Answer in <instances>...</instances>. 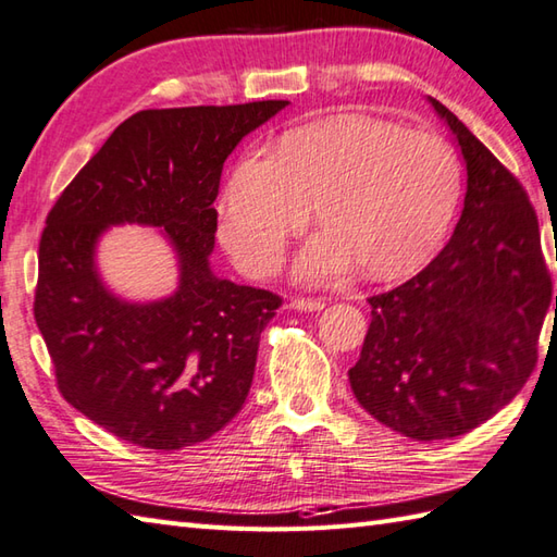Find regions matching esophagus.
<instances>
[{"label": "esophagus", "instance_id": "34e87169", "mask_svg": "<svg viewBox=\"0 0 557 557\" xmlns=\"http://www.w3.org/2000/svg\"><path fill=\"white\" fill-rule=\"evenodd\" d=\"M289 309H294V311H323L325 301H321V299H292Z\"/></svg>", "mask_w": 557, "mask_h": 557}]
</instances>
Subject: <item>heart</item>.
I'll list each match as a JSON object with an SVG mask.
<instances>
[{"instance_id":"obj_1","label":"heart","mask_w":557,"mask_h":557,"mask_svg":"<svg viewBox=\"0 0 557 557\" xmlns=\"http://www.w3.org/2000/svg\"><path fill=\"white\" fill-rule=\"evenodd\" d=\"M461 196V162L445 138L373 116L292 128L275 150L246 152L224 186L220 234L253 275L282 263L311 215L323 224L297 260L304 280H335L359 263L399 275L429 256Z\"/></svg>"}]
</instances>
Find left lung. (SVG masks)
<instances>
[{"label": "left lung", "mask_w": 557, "mask_h": 557, "mask_svg": "<svg viewBox=\"0 0 557 557\" xmlns=\"http://www.w3.org/2000/svg\"><path fill=\"white\" fill-rule=\"evenodd\" d=\"M429 102L465 158V208L419 275L369 299L371 325L349 383L387 429L445 441L488 421L524 387L553 285L522 184L443 102Z\"/></svg>", "instance_id": "8db88e82"}]
</instances>
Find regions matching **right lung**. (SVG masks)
Masks as SVG:
<instances>
[{
	"label": "right lung",
	"mask_w": 557,
	"mask_h": 557,
	"mask_svg": "<svg viewBox=\"0 0 557 557\" xmlns=\"http://www.w3.org/2000/svg\"><path fill=\"white\" fill-rule=\"evenodd\" d=\"M287 104L136 112L47 215L35 323L59 393L122 441L172 453L208 441L244 407L260 333L282 299L210 270L212 203L230 152ZM112 223L161 227L181 263L174 295L138 305L103 287L95 248Z\"/></svg>",
	"instance_id": "obj_1"
}]
</instances>
